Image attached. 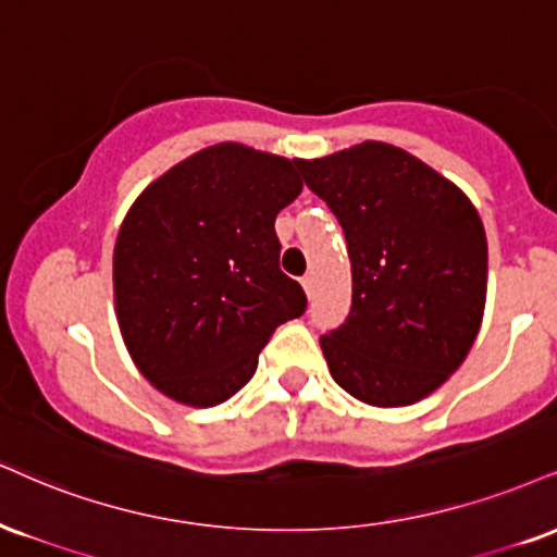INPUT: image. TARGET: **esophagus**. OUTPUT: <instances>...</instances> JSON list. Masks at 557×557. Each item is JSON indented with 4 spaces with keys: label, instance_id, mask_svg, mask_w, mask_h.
<instances>
[{
    "label": "esophagus",
    "instance_id": "esophagus-1",
    "mask_svg": "<svg viewBox=\"0 0 557 557\" xmlns=\"http://www.w3.org/2000/svg\"><path fill=\"white\" fill-rule=\"evenodd\" d=\"M300 285H304L306 296H308V298H311V296H313V277H311V274H306V277H304V280H300Z\"/></svg>",
    "mask_w": 557,
    "mask_h": 557
}]
</instances>
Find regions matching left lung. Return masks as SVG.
Instances as JSON below:
<instances>
[{
	"mask_svg": "<svg viewBox=\"0 0 557 557\" xmlns=\"http://www.w3.org/2000/svg\"><path fill=\"white\" fill-rule=\"evenodd\" d=\"M337 214L352 264V308L321 337L332 379L373 407L425 399L478 337L487 238L457 184L401 147L366 143L296 160Z\"/></svg>",
	"mask_w": 557,
	"mask_h": 557,
	"instance_id": "obj_1",
	"label": "left lung"
}]
</instances>
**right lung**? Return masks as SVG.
Instances as JSON below:
<instances>
[{
	"label": "right lung",
	"mask_w": 557,
	"mask_h": 557,
	"mask_svg": "<svg viewBox=\"0 0 557 557\" xmlns=\"http://www.w3.org/2000/svg\"><path fill=\"white\" fill-rule=\"evenodd\" d=\"M300 189L296 160L220 143L134 199L113 246V304L134 366L160 394L186 407L231 399L272 332L306 311L274 233Z\"/></svg>",
	"instance_id": "obj_1"
}]
</instances>
